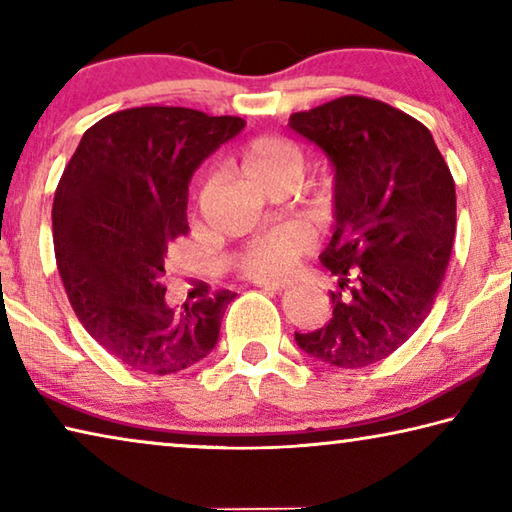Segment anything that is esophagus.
I'll list each match as a JSON object with an SVG mask.
<instances>
[{"label":"esophagus","mask_w":512,"mask_h":512,"mask_svg":"<svg viewBox=\"0 0 512 512\" xmlns=\"http://www.w3.org/2000/svg\"><path fill=\"white\" fill-rule=\"evenodd\" d=\"M255 284L262 289H268V291H282L289 287L287 280H255Z\"/></svg>","instance_id":"obj_1"}]
</instances>
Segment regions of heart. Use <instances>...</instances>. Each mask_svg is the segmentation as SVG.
<instances>
[{
	"label": "heart",
	"instance_id": "1",
	"mask_svg": "<svg viewBox=\"0 0 512 512\" xmlns=\"http://www.w3.org/2000/svg\"><path fill=\"white\" fill-rule=\"evenodd\" d=\"M239 171L250 185L271 192L282 185H296L302 173V153L293 142L280 137H257L239 155ZM309 237L296 228H282L259 239L239 257L241 271L253 277L289 273L307 253Z\"/></svg>",
	"mask_w": 512,
	"mask_h": 512
}]
</instances>
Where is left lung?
<instances>
[{"mask_svg":"<svg viewBox=\"0 0 512 512\" xmlns=\"http://www.w3.org/2000/svg\"><path fill=\"white\" fill-rule=\"evenodd\" d=\"M289 128L334 169V225L320 262L341 287L329 293L332 318L296 332V343L329 366L366 368L429 316L456 235L454 178L429 128L375 99H334L291 115Z\"/></svg>","mask_w":512,"mask_h":512,"instance_id":"left-lung-1","label":"left lung"}]
</instances>
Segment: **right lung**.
<instances>
[{"label":"right lung","mask_w":512,"mask_h":512,"mask_svg":"<svg viewBox=\"0 0 512 512\" xmlns=\"http://www.w3.org/2000/svg\"><path fill=\"white\" fill-rule=\"evenodd\" d=\"M241 117L144 106L83 133L51 210L58 273L76 316L124 366L171 375L205 359L237 293L173 307L162 284L173 239L187 235L194 171Z\"/></svg>","instance_id":"1"}]
</instances>
